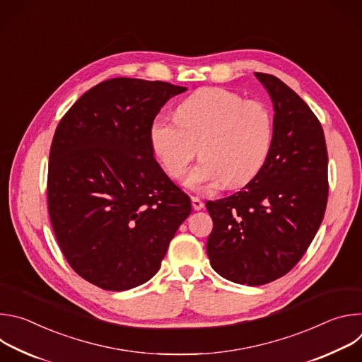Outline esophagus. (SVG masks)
Listing matches in <instances>:
<instances>
[{"label": "esophagus", "instance_id": "1", "mask_svg": "<svg viewBox=\"0 0 362 362\" xmlns=\"http://www.w3.org/2000/svg\"><path fill=\"white\" fill-rule=\"evenodd\" d=\"M192 206H193V209H194V211H200V209H203L204 203H203L199 197L192 196Z\"/></svg>", "mask_w": 362, "mask_h": 362}]
</instances>
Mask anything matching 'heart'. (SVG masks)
<instances>
[{"label": "heart", "instance_id": "b5f03b06", "mask_svg": "<svg viewBox=\"0 0 362 362\" xmlns=\"http://www.w3.org/2000/svg\"><path fill=\"white\" fill-rule=\"evenodd\" d=\"M176 117L154 119L150 143L172 177L186 170L199 146L202 159L185 177L187 187L203 190L222 180L233 187L262 169L272 141V117L264 103L226 88H203L182 103Z\"/></svg>", "mask_w": 362, "mask_h": 362}]
</instances>
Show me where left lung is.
I'll return each mask as SVG.
<instances>
[{
    "label": "left lung",
    "instance_id": "8db88e82",
    "mask_svg": "<svg viewBox=\"0 0 362 362\" xmlns=\"http://www.w3.org/2000/svg\"><path fill=\"white\" fill-rule=\"evenodd\" d=\"M274 105L268 158L239 192L206 202L214 230L206 243L212 268L240 285L288 274L315 238L328 200V153L322 126L278 77L255 73Z\"/></svg>",
    "mask_w": 362,
    "mask_h": 362
}]
</instances>
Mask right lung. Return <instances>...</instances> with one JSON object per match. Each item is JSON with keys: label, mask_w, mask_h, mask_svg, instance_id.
I'll return each instance as SVG.
<instances>
[{"label": "right lung", "mask_w": 362, "mask_h": 362, "mask_svg": "<svg viewBox=\"0 0 362 362\" xmlns=\"http://www.w3.org/2000/svg\"><path fill=\"white\" fill-rule=\"evenodd\" d=\"M186 90L106 80L86 91L56 129L47 180L51 226L70 267L101 289L127 291L156 275L192 212L150 143L154 117Z\"/></svg>", "instance_id": "right-lung-1"}]
</instances>
